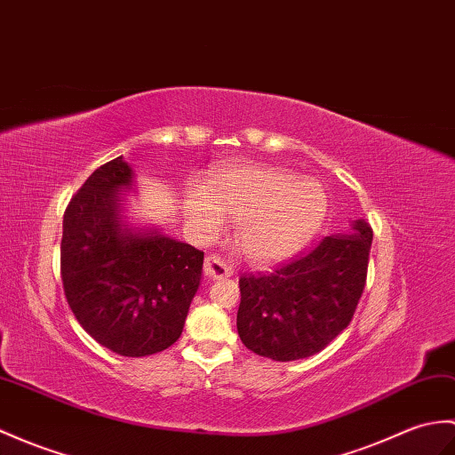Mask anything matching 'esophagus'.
Segmentation results:
<instances>
[{"label":"esophagus","instance_id":"obj_1","mask_svg":"<svg viewBox=\"0 0 455 455\" xmlns=\"http://www.w3.org/2000/svg\"><path fill=\"white\" fill-rule=\"evenodd\" d=\"M205 275L209 279H223V277H230L232 275V266L230 261L219 253H209L204 263Z\"/></svg>","mask_w":455,"mask_h":455}]
</instances>
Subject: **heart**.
<instances>
[{
    "mask_svg": "<svg viewBox=\"0 0 455 455\" xmlns=\"http://www.w3.org/2000/svg\"><path fill=\"white\" fill-rule=\"evenodd\" d=\"M188 217L213 235L223 217L236 223V248L256 263L289 258L310 240L327 211L320 182L263 164H240L207 180L186 202Z\"/></svg>",
    "mask_w": 455,
    "mask_h": 455,
    "instance_id": "b5f03b06",
    "label": "heart"
}]
</instances>
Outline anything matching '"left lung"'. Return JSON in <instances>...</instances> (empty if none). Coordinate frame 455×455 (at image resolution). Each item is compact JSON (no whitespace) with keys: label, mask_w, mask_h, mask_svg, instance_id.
<instances>
[{"label":"left lung","mask_w":455,"mask_h":455,"mask_svg":"<svg viewBox=\"0 0 455 455\" xmlns=\"http://www.w3.org/2000/svg\"><path fill=\"white\" fill-rule=\"evenodd\" d=\"M372 228L323 236L271 273L240 277L238 335L250 351L279 363L312 356L351 323L363 297Z\"/></svg>","instance_id":"obj_1"}]
</instances>
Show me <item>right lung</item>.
Segmentation results:
<instances>
[{"label":"right lung","mask_w":455,"mask_h":455,"mask_svg":"<svg viewBox=\"0 0 455 455\" xmlns=\"http://www.w3.org/2000/svg\"><path fill=\"white\" fill-rule=\"evenodd\" d=\"M132 184L122 156L99 166L63 213V292L94 341L122 356L174 345L199 287L204 251L156 230H122L118 192Z\"/></svg>","instance_id":"right-lung-1"}]
</instances>
